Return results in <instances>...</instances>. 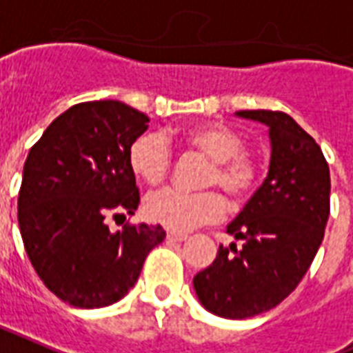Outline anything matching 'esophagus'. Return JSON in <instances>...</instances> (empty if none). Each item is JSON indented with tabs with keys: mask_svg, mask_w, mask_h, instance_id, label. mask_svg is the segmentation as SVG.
Here are the masks:
<instances>
[{
	"mask_svg": "<svg viewBox=\"0 0 353 353\" xmlns=\"http://www.w3.org/2000/svg\"><path fill=\"white\" fill-rule=\"evenodd\" d=\"M166 239H168L170 242H183L185 239H187V235H185V233H176V231H168Z\"/></svg>",
	"mask_w": 353,
	"mask_h": 353,
	"instance_id": "obj_1",
	"label": "esophagus"
}]
</instances>
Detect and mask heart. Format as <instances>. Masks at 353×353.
Returning a JSON list of instances; mask_svg holds the SVG:
<instances>
[{
	"label": "heart",
	"instance_id": "heart-1",
	"mask_svg": "<svg viewBox=\"0 0 353 353\" xmlns=\"http://www.w3.org/2000/svg\"><path fill=\"white\" fill-rule=\"evenodd\" d=\"M183 141L196 152L212 159L207 172V187H220L230 200H242L252 192L257 179V166L244 153V139L222 123H203L188 129ZM129 165L134 176L148 185H159L170 170L172 153L161 133L141 134L129 148ZM146 216L172 231H190L222 216L224 200L219 192H181L163 188L146 198Z\"/></svg>",
	"mask_w": 353,
	"mask_h": 353
}]
</instances>
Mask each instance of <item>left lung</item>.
<instances>
[{
	"label": "left lung",
	"instance_id": "left-lung-1",
	"mask_svg": "<svg viewBox=\"0 0 353 353\" xmlns=\"http://www.w3.org/2000/svg\"><path fill=\"white\" fill-rule=\"evenodd\" d=\"M235 117L268 128V174L228 225L242 248L220 246L192 283L207 311L242 320L276 307L302 281L324 239L332 183L320 146L289 114L259 109Z\"/></svg>",
	"mask_w": 353,
	"mask_h": 353
}]
</instances>
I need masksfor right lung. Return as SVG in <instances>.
<instances>
[{
	"instance_id": "1",
	"label": "right lung",
	"mask_w": 353,
	"mask_h": 353,
	"mask_svg": "<svg viewBox=\"0 0 353 353\" xmlns=\"http://www.w3.org/2000/svg\"><path fill=\"white\" fill-rule=\"evenodd\" d=\"M148 122L118 99L85 101L59 114L29 150L18 196L23 246L46 287L74 307L122 300L165 241L161 225L105 224L139 207L129 148Z\"/></svg>"
}]
</instances>
